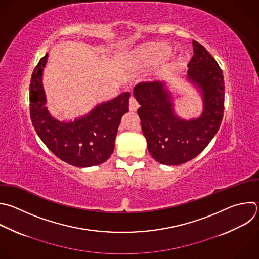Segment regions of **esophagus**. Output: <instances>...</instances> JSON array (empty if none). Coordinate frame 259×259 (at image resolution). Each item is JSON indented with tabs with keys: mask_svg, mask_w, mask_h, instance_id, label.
I'll use <instances>...</instances> for the list:
<instances>
[{
	"mask_svg": "<svg viewBox=\"0 0 259 259\" xmlns=\"http://www.w3.org/2000/svg\"><path fill=\"white\" fill-rule=\"evenodd\" d=\"M129 107H130V111H132V112H135L139 108V104L136 102V100L133 96H131V98L129 100Z\"/></svg>",
	"mask_w": 259,
	"mask_h": 259,
	"instance_id": "esophagus-1",
	"label": "esophagus"
}]
</instances>
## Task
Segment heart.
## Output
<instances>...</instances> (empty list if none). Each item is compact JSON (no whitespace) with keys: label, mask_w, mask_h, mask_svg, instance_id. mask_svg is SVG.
<instances>
[{"label":"heart","mask_w":259,"mask_h":259,"mask_svg":"<svg viewBox=\"0 0 259 259\" xmlns=\"http://www.w3.org/2000/svg\"><path fill=\"white\" fill-rule=\"evenodd\" d=\"M170 48L163 42H150L136 48L130 55V62L135 66H144L166 56Z\"/></svg>","instance_id":"obj_1"}]
</instances>
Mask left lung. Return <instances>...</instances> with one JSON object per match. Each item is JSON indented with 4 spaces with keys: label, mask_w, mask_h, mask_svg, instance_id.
Returning a JSON list of instances; mask_svg holds the SVG:
<instances>
[{
    "label": "left lung",
    "mask_w": 259,
    "mask_h": 259,
    "mask_svg": "<svg viewBox=\"0 0 259 259\" xmlns=\"http://www.w3.org/2000/svg\"><path fill=\"white\" fill-rule=\"evenodd\" d=\"M194 55L188 64V79L202 92L200 118L186 121L174 114L169 92L161 82H140L134 97L137 114L151 156L159 163L178 165L197 156L218 132L224 116L225 82L215 59L193 40Z\"/></svg>",
    "instance_id": "left-lung-1"
}]
</instances>
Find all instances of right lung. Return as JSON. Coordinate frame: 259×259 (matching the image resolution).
<instances>
[{
  "mask_svg": "<svg viewBox=\"0 0 259 259\" xmlns=\"http://www.w3.org/2000/svg\"><path fill=\"white\" fill-rule=\"evenodd\" d=\"M48 54L34 68L29 89L32 125L47 147L63 161L78 167L105 162L113 153L122 117L129 111V93L97 106L88 116L74 122L55 120L48 112L41 84Z\"/></svg>",
  "mask_w": 259,
  "mask_h": 259,
  "instance_id": "obj_1",
  "label": "right lung"
}]
</instances>
